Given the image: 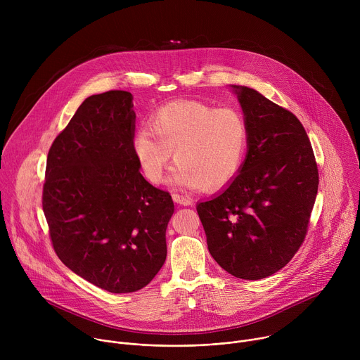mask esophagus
I'll use <instances>...</instances> for the list:
<instances>
[{"label": "esophagus", "mask_w": 360, "mask_h": 360, "mask_svg": "<svg viewBox=\"0 0 360 360\" xmlns=\"http://www.w3.org/2000/svg\"><path fill=\"white\" fill-rule=\"evenodd\" d=\"M172 199H174V202H176L179 205H184V207H189V205H191V199L184 196V195H179V193H174Z\"/></svg>", "instance_id": "esophagus-1"}]
</instances>
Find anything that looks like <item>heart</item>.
<instances>
[{"label": "heart", "mask_w": 360, "mask_h": 360, "mask_svg": "<svg viewBox=\"0 0 360 360\" xmlns=\"http://www.w3.org/2000/svg\"><path fill=\"white\" fill-rule=\"evenodd\" d=\"M248 145L243 117L232 108L199 101H175L161 107L131 141L134 157L150 184H162L171 158L178 164L172 181L215 191L240 171Z\"/></svg>", "instance_id": "b5f03b06"}]
</instances>
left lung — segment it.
<instances>
[{"mask_svg":"<svg viewBox=\"0 0 360 360\" xmlns=\"http://www.w3.org/2000/svg\"><path fill=\"white\" fill-rule=\"evenodd\" d=\"M248 128L239 174L196 211L212 258L248 281L282 269L302 245L318 193L312 145L300 121L261 92L231 85Z\"/></svg>","mask_w":360,"mask_h":360,"instance_id":"8db88e82","label":"left lung"}]
</instances>
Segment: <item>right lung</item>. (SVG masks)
<instances>
[{
    "mask_svg": "<svg viewBox=\"0 0 360 360\" xmlns=\"http://www.w3.org/2000/svg\"><path fill=\"white\" fill-rule=\"evenodd\" d=\"M132 94L88 96L46 158L42 210L65 266L111 293L146 286L167 259L168 192L139 172Z\"/></svg>",
    "mask_w": 360,
    "mask_h": 360,
    "instance_id": "add662e5",
    "label": "right lung"
}]
</instances>
